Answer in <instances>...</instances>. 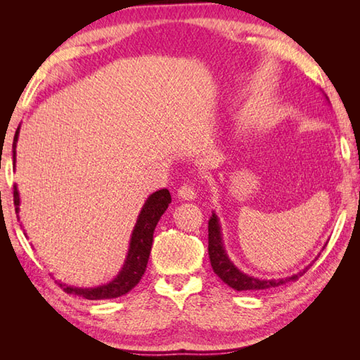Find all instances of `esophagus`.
<instances>
[{"label": "esophagus", "mask_w": 360, "mask_h": 360, "mask_svg": "<svg viewBox=\"0 0 360 360\" xmlns=\"http://www.w3.org/2000/svg\"><path fill=\"white\" fill-rule=\"evenodd\" d=\"M178 196L182 198V200H186V201H192L196 198V192L190 184H184V186H181L178 188Z\"/></svg>", "instance_id": "34e87169"}]
</instances>
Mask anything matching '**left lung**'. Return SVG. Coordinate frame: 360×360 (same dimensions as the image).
<instances>
[{
  "label": "left lung",
  "mask_w": 360,
  "mask_h": 360,
  "mask_svg": "<svg viewBox=\"0 0 360 360\" xmlns=\"http://www.w3.org/2000/svg\"><path fill=\"white\" fill-rule=\"evenodd\" d=\"M209 257H210V264L213 267V272H215L227 286H231L235 290H266V289L278 288L281 285H286L289 281L298 280V277H302V275L309 269L308 266L298 274L290 275V277L272 278V280L250 277V275L241 272L226 254L223 236H221V226L215 213H212V217L209 219Z\"/></svg>",
  "instance_id": "1"
}]
</instances>
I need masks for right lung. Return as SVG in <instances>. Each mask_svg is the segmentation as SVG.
Masks as SVG:
<instances>
[{"mask_svg": "<svg viewBox=\"0 0 360 360\" xmlns=\"http://www.w3.org/2000/svg\"><path fill=\"white\" fill-rule=\"evenodd\" d=\"M18 133L20 127L15 131L13 137V164H15V156H17V141H18ZM172 202L170 192L167 188L158 190L153 195L148 196V200L145 201L143 207L137 217L136 226L133 229L131 240H129V248H128V255L125 258L124 267L117 274V277L111 280L106 285L97 286V288H74L63 285V283H58L60 286L63 288L65 292L74 294L83 298H88V300H105V298H116L120 295H125L129 292L137 283L141 281L142 275L147 269V263L150 258V250L153 244V233H155V229L160 217L164 215V212L168 209V204ZM13 204H15V212H20V195L17 186H13Z\"/></svg>", "mask_w": 360, "mask_h": 360, "instance_id": "right-lung-1", "label": "right lung"}]
</instances>
